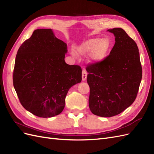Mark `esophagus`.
I'll return each mask as SVG.
<instances>
[{"instance_id": "1", "label": "esophagus", "mask_w": 154, "mask_h": 154, "mask_svg": "<svg viewBox=\"0 0 154 154\" xmlns=\"http://www.w3.org/2000/svg\"><path fill=\"white\" fill-rule=\"evenodd\" d=\"M87 72L85 69H82V81H85L86 79V77H87Z\"/></svg>"}]
</instances>
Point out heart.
<instances>
[{
	"instance_id": "1",
	"label": "heart",
	"mask_w": 154,
	"mask_h": 154,
	"mask_svg": "<svg viewBox=\"0 0 154 154\" xmlns=\"http://www.w3.org/2000/svg\"><path fill=\"white\" fill-rule=\"evenodd\" d=\"M109 47L110 44L108 39L90 38L77 47L76 52L78 55L82 56L91 54V62L97 63L104 58Z\"/></svg>"
}]
</instances>
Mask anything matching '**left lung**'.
<instances>
[{"label":"left lung","instance_id":"obj_1","mask_svg":"<svg viewBox=\"0 0 154 154\" xmlns=\"http://www.w3.org/2000/svg\"><path fill=\"white\" fill-rule=\"evenodd\" d=\"M108 31L116 37L109 55L86 67L90 109L104 117L118 115L134 102L142 79L137 44L123 29Z\"/></svg>","mask_w":154,"mask_h":154}]
</instances>
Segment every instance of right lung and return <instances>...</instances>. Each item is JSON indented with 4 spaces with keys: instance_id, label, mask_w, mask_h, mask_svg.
Returning a JSON list of instances; mask_svg holds the SVG:
<instances>
[{
    "instance_id": "add662e5",
    "label": "right lung",
    "mask_w": 154,
    "mask_h": 154,
    "mask_svg": "<svg viewBox=\"0 0 154 154\" xmlns=\"http://www.w3.org/2000/svg\"><path fill=\"white\" fill-rule=\"evenodd\" d=\"M67 45L51 29H38L20 46L13 82L23 106L33 115L51 117L63 112L69 89L82 80V69L65 63Z\"/></svg>"
}]
</instances>
